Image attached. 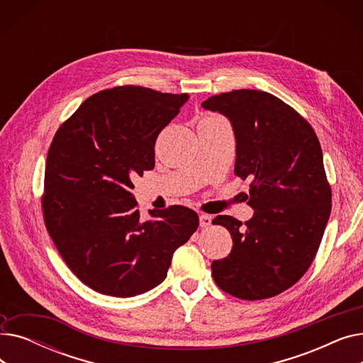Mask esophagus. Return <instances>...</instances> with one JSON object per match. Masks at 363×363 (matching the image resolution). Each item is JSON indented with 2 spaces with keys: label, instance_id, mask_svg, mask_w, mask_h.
Masks as SVG:
<instances>
[{
  "label": "esophagus",
  "instance_id": "1",
  "mask_svg": "<svg viewBox=\"0 0 363 363\" xmlns=\"http://www.w3.org/2000/svg\"><path fill=\"white\" fill-rule=\"evenodd\" d=\"M212 225V216L211 215H206V213H201L200 215V226L201 228H208Z\"/></svg>",
  "mask_w": 363,
  "mask_h": 363
}]
</instances>
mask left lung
Masks as SVG:
<instances>
[{
  "instance_id": "8db88e82",
  "label": "left lung",
  "mask_w": 363,
  "mask_h": 363,
  "mask_svg": "<svg viewBox=\"0 0 363 363\" xmlns=\"http://www.w3.org/2000/svg\"><path fill=\"white\" fill-rule=\"evenodd\" d=\"M231 121L234 174L250 181V220L219 215L212 223L233 237L228 257L212 262L218 287L242 300L289 290L306 274L331 213V186L311 123L275 95L256 89L222 92L201 103Z\"/></svg>"
}]
</instances>
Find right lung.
I'll list each match as a JSON object with an SVG mask.
<instances>
[{
    "label": "right lung",
    "instance_id": "1",
    "mask_svg": "<svg viewBox=\"0 0 363 363\" xmlns=\"http://www.w3.org/2000/svg\"><path fill=\"white\" fill-rule=\"evenodd\" d=\"M188 94L123 85L86 99L57 129L48 148L44 223L60 256L89 289L113 297L163 282L199 215L169 206L140 216L132 178L155 167L159 133Z\"/></svg>",
    "mask_w": 363,
    "mask_h": 363
}]
</instances>
